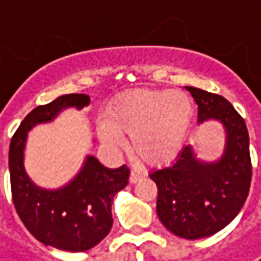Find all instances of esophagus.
<instances>
[{"label":"esophagus","mask_w":261,"mask_h":261,"mask_svg":"<svg viewBox=\"0 0 261 261\" xmlns=\"http://www.w3.org/2000/svg\"><path fill=\"white\" fill-rule=\"evenodd\" d=\"M143 176V174L140 172V169H137V168H134L133 171H131L130 174V184H136L140 178Z\"/></svg>","instance_id":"esophagus-1"}]
</instances>
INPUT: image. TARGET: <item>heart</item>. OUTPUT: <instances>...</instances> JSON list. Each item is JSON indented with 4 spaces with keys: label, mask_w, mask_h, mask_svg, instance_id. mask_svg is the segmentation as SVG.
<instances>
[{
    "label": "heart",
    "mask_w": 261,
    "mask_h": 261,
    "mask_svg": "<svg viewBox=\"0 0 261 261\" xmlns=\"http://www.w3.org/2000/svg\"><path fill=\"white\" fill-rule=\"evenodd\" d=\"M193 122V102L181 90L137 89L115 99L96 124L97 137L119 149L131 137V153L150 166L169 164L181 153Z\"/></svg>",
    "instance_id": "obj_1"
}]
</instances>
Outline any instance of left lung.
Masks as SVG:
<instances>
[{"label":"left lung","mask_w":261,"mask_h":261,"mask_svg":"<svg viewBox=\"0 0 261 261\" xmlns=\"http://www.w3.org/2000/svg\"><path fill=\"white\" fill-rule=\"evenodd\" d=\"M198 107V124L215 121L225 133L218 159L198 158L188 144L169 168L153 172L158 186L156 212L171 232L198 240L219 232L235 219L247 200L251 182L250 139L241 115L225 97L186 86Z\"/></svg>","instance_id":"obj_1"}]
</instances>
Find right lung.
<instances>
[{
	"mask_svg": "<svg viewBox=\"0 0 261 261\" xmlns=\"http://www.w3.org/2000/svg\"><path fill=\"white\" fill-rule=\"evenodd\" d=\"M89 105L87 95L73 93L35 108L14 133L8 152L13 201L21 222L42 244L71 253L90 250L108 235L114 222V197L128 184L130 171L125 165L107 168L87 154L67 184L43 188L29 176L24 149L32 128L52 122L65 109L82 111Z\"/></svg>",
	"mask_w": 261,
	"mask_h": 261,
	"instance_id": "obj_1",
	"label": "right lung"
}]
</instances>
